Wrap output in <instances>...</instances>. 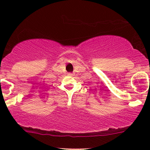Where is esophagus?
Listing matches in <instances>:
<instances>
[{
	"instance_id": "1",
	"label": "esophagus",
	"mask_w": 150,
	"mask_h": 150,
	"mask_svg": "<svg viewBox=\"0 0 150 150\" xmlns=\"http://www.w3.org/2000/svg\"><path fill=\"white\" fill-rule=\"evenodd\" d=\"M68 75H73V73H68Z\"/></svg>"
}]
</instances>
